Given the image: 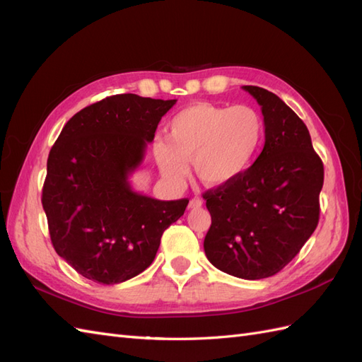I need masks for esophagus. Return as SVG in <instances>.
Masks as SVG:
<instances>
[{
    "label": "esophagus",
    "mask_w": 362,
    "mask_h": 362,
    "mask_svg": "<svg viewBox=\"0 0 362 362\" xmlns=\"http://www.w3.org/2000/svg\"><path fill=\"white\" fill-rule=\"evenodd\" d=\"M202 206V199L199 198H192L190 202H189V208H192V210H196V208H201Z\"/></svg>",
    "instance_id": "34e87169"
}]
</instances>
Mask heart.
I'll return each mask as SVG.
<instances>
[{
  "instance_id": "1",
  "label": "heart",
  "mask_w": 362,
  "mask_h": 362,
  "mask_svg": "<svg viewBox=\"0 0 362 362\" xmlns=\"http://www.w3.org/2000/svg\"><path fill=\"white\" fill-rule=\"evenodd\" d=\"M168 140H156L154 158L161 175L181 184L193 170L205 185L225 187L255 163L264 144L262 116L249 105L198 103L182 108L168 125Z\"/></svg>"
}]
</instances>
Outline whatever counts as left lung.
I'll return each instance as SVG.
<instances>
[{
	"label": "left lung",
	"instance_id": "1",
	"mask_svg": "<svg viewBox=\"0 0 362 362\" xmlns=\"http://www.w3.org/2000/svg\"><path fill=\"white\" fill-rule=\"evenodd\" d=\"M264 116L266 141L242 178L204 193L208 261L228 275L264 279L299 254L319 223L323 163L302 119L279 96L243 86Z\"/></svg>",
	"mask_w": 362,
	"mask_h": 362
}]
</instances>
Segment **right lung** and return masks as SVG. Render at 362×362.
I'll return each instance as SVG.
<instances>
[{
  "instance_id": "add662e5",
  "label": "right lung",
  "mask_w": 362,
  "mask_h": 362,
  "mask_svg": "<svg viewBox=\"0 0 362 362\" xmlns=\"http://www.w3.org/2000/svg\"><path fill=\"white\" fill-rule=\"evenodd\" d=\"M175 104L108 96L74 115L51 148L42 205L54 249L81 276L105 286L137 276L184 214L189 199L158 201L129 184Z\"/></svg>"
}]
</instances>
